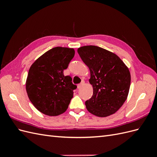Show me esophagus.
I'll return each mask as SVG.
<instances>
[{"mask_svg": "<svg viewBox=\"0 0 157 157\" xmlns=\"http://www.w3.org/2000/svg\"><path fill=\"white\" fill-rule=\"evenodd\" d=\"M84 81H82L81 83L79 84L78 85V86H77V87H78V89H80V88H81L82 86H84Z\"/></svg>", "mask_w": 157, "mask_h": 157, "instance_id": "esophagus-1", "label": "esophagus"}]
</instances>
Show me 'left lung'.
I'll return each mask as SVG.
<instances>
[{"mask_svg": "<svg viewBox=\"0 0 157 157\" xmlns=\"http://www.w3.org/2000/svg\"><path fill=\"white\" fill-rule=\"evenodd\" d=\"M90 71L92 97L85 102L93 115L105 117L113 115L126 100L131 76L124 63L115 54L96 46H84L77 50Z\"/></svg>", "mask_w": 157, "mask_h": 157, "instance_id": "left-lung-1", "label": "left lung"}]
</instances>
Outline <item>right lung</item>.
I'll list each match as a JSON object with an SVG mask.
<instances>
[{
	"label": "right lung",
	"mask_w": 157,
	"mask_h": 157,
	"mask_svg": "<svg viewBox=\"0 0 157 157\" xmlns=\"http://www.w3.org/2000/svg\"><path fill=\"white\" fill-rule=\"evenodd\" d=\"M75 56L73 48L55 47L32 64L26 80V91L37 110L58 116L67 110L77 86L70 76H64Z\"/></svg>",
	"instance_id": "obj_1"
}]
</instances>
